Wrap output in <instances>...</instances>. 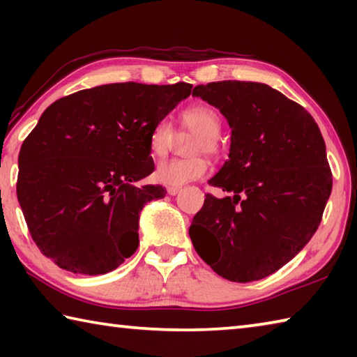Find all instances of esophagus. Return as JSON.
Here are the masks:
<instances>
[{"label":"esophagus","instance_id":"1","mask_svg":"<svg viewBox=\"0 0 357 357\" xmlns=\"http://www.w3.org/2000/svg\"><path fill=\"white\" fill-rule=\"evenodd\" d=\"M167 192H168V195H178L181 189H179V187H168Z\"/></svg>","mask_w":357,"mask_h":357}]
</instances>
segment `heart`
I'll use <instances>...</instances> for the list:
<instances>
[{
	"mask_svg": "<svg viewBox=\"0 0 357 357\" xmlns=\"http://www.w3.org/2000/svg\"><path fill=\"white\" fill-rule=\"evenodd\" d=\"M181 128L195 134L189 148L187 159L164 160L157 165L154 178L157 183L168 187H181L192 181L206 176L209 164L206 157L217 155L222 149V116L214 107L206 104H197L181 113ZM174 129L168 121L162 119L151 130L149 149L157 157H164L173 146Z\"/></svg>",
	"mask_w": 357,
	"mask_h": 357,
	"instance_id": "obj_1",
	"label": "heart"
}]
</instances>
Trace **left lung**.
Segmentation results:
<instances>
[{
	"instance_id": "1",
	"label": "left lung",
	"mask_w": 357,
	"mask_h": 357,
	"mask_svg": "<svg viewBox=\"0 0 357 357\" xmlns=\"http://www.w3.org/2000/svg\"><path fill=\"white\" fill-rule=\"evenodd\" d=\"M193 96L219 108L231 128L229 159L209 184L189 228L192 244L215 274L264 279L302 250L321 222L332 190L326 146L312 114L255 82L200 84Z\"/></svg>"
}]
</instances>
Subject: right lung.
I'll return each mask as SVG.
<instances>
[{"label": "right lung", "mask_w": 357, "mask_h": 357, "mask_svg": "<svg viewBox=\"0 0 357 357\" xmlns=\"http://www.w3.org/2000/svg\"><path fill=\"white\" fill-rule=\"evenodd\" d=\"M190 83H112L82 89L42 113L22 144L17 198L42 255L75 274L116 269L138 247V215L165 197L134 183L154 172L149 134Z\"/></svg>", "instance_id": "right-lung-1"}]
</instances>
